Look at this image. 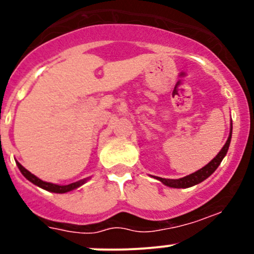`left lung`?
<instances>
[{"label": "left lung", "instance_id": "left-lung-1", "mask_svg": "<svg viewBox=\"0 0 254 254\" xmlns=\"http://www.w3.org/2000/svg\"><path fill=\"white\" fill-rule=\"evenodd\" d=\"M231 137H232V123H231V130H230V136H228L227 141L226 144L223 145V147L221 149V151L216 155L215 159L211 160L206 166H203L202 169L197 170L196 172L191 175H187V176L181 177V179H162V177H157L156 179L159 181H161L162 184L166 185L169 187H174V189H187V187L195 186V185L200 184L202 182L203 180L207 179L208 176L215 172V170L220 166L221 161L223 160V157L226 156L228 151V147H230V142H231Z\"/></svg>", "mask_w": 254, "mask_h": 254}]
</instances>
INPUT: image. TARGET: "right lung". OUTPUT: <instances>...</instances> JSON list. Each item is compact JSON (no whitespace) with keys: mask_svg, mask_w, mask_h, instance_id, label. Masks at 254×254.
Returning <instances> with one entry per match:
<instances>
[{"mask_svg":"<svg viewBox=\"0 0 254 254\" xmlns=\"http://www.w3.org/2000/svg\"><path fill=\"white\" fill-rule=\"evenodd\" d=\"M17 166H18L19 171L22 172V175H23L24 177H26L28 181H31L32 184L37 185L38 187H41V189L43 190H47V191H49V192H56V193H65V192H69V191H72V190H75L77 187L82 186L83 184H84L85 181H87V179L85 180H80V181H77V182H73V184H69V185H56V184H51V182H46V181H42L41 179H38L37 176H34L33 174H31V172L28 171L27 169H24L23 166H22L21 164H19L18 161H16Z\"/></svg>","mask_w":254,"mask_h":254,"instance_id":"right-lung-1","label":"right lung"}]
</instances>
